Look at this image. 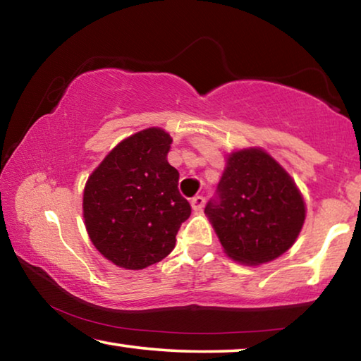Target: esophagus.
I'll return each mask as SVG.
<instances>
[{
    "instance_id": "34e87169",
    "label": "esophagus",
    "mask_w": 361,
    "mask_h": 361,
    "mask_svg": "<svg viewBox=\"0 0 361 361\" xmlns=\"http://www.w3.org/2000/svg\"><path fill=\"white\" fill-rule=\"evenodd\" d=\"M204 205H205V197H204V195H194V197L191 199L192 210H195V212L202 210Z\"/></svg>"
}]
</instances>
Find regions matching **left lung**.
Here are the masks:
<instances>
[{"label":"left lung","instance_id":"left-lung-1","mask_svg":"<svg viewBox=\"0 0 361 361\" xmlns=\"http://www.w3.org/2000/svg\"><path fill=\"white\" fill-rule=\"evenodd\" d=\"M205 215L229 258L259 266L298 239L305 204L291 176L261 148L229 154Z\"/></svg>","mask_w":361,"mask_h":361}]
</instances>
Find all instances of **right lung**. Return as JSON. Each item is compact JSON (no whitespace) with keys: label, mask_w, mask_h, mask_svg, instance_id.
Wrapping results in <instances>:
<instances>
[{"label":"right lung","mask_w":361,"mask_h":361,"mask_svg":"<svg viewBox=\"0 0 361 361\" xmlns=\"http://www.w3.org/2000/svg\"><path fill=\"white\" fill-rule=\"evenodd\" d=\"M166 130L151 127L122 140L89 176L82 215L95 248L116 266L138 271L172 252L191 205L167 161Z\"/></svg>","instance_id":"right-lung-1"}]
</instances>
